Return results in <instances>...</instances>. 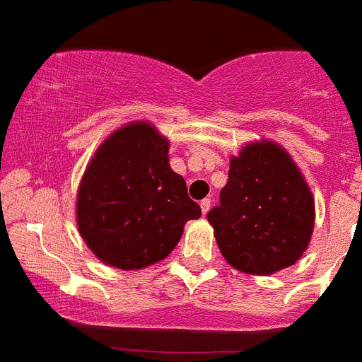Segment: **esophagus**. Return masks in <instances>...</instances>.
Returning <instances> with one entry per match:
<instances>
[{"instance_id":"esophagus-1","label":"esophagus","mask_w":362,"mask_h":362,"mask_svg":"<svg viewBox=\"0 0 362 362\" xmlns=\"http://www.w3.org/2000/svg\"><path fill=\"white\" fill-rule=\"evenodd\" d=\"M209 208H211V200H209V199H204L202 202H200V209H202V214H204V215L208 214Z\"/></svg>"}]
</instances>
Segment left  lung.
<instances>
[{"label": "left lung", "instance_id": "1", "mask_svg": "<svg viewBox=\"0 0 362 362\" xmlns=\"http://www.w3.org/2000/svg\"><path fill=\"white\" fill-rule=\"evenodd\" d=\"M208 221L233 269L269 276L294 265L308 250L315 199L289 153L263 139L230 160L221 204Z\"/></svg>", "mask_w": 362, "mask_h": 362}]
</instances>
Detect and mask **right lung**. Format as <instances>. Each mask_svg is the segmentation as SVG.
<instances>
[{
  "label": "right lung",
  "mask_w": 362,
  "mask_h": 362,
  "mask_svg": "<svg viewBox=\"0 0 362 362\" xmlns=\"http://www.w3.org/2000/svg\"><path fill=\"white\" fill-rule=\"evenodd\" d=\"M169 141L147 121L112 132L88 163L77 193V226L103 263L123 270L162 261L184 224L200 217L186 180L169 165Z\"/></svg>",
  "instance_id": "1"
}]
</instances>
